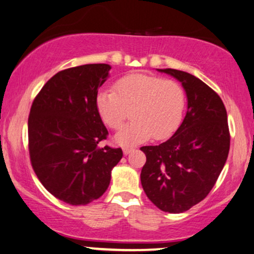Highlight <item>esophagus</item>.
I'll list each match as a JSON object with an SVG mask.
<instances>
[{
    "instance_id": "esophagus-1",
    "label": "esophagus",
    "mask_w": 254,
    "mask_h": 254,
    "mask_svg": "<svg viewBox=\"0 0 254 254\" xmlns=\"http://www.w3.org/2000/svg\"><path fill=\"white\" fill-rule=\"evenodd\" d=\"M132 151H133V148H130V147H125V148H124V154L125 155H128Z\"/></svg>"
}]
</instances>
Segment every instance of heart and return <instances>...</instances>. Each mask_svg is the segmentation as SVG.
I'll use <instances>...</instances> for the list:
<instances>
[{
	"label": "heart",
	"instance_id": "b5f03b06",
	"mask_svg": "<svg viewBox=\"0 0 254 254\" xmlns=\"http://www.w3.org/2000/svg\"><path fill=\"white\" fill-rule=\"evenodd\" d=\"M99 117L106 126L118 129L130 109L133 121L115 134V142L135 146L153 135L164 140L180 126L186 107L185 90L177 81L146 74L122 77L113 90H100L95 98Z\"/></svg>",
	"mask_w": 254,
	"mask_h": 254
}]
</instances>
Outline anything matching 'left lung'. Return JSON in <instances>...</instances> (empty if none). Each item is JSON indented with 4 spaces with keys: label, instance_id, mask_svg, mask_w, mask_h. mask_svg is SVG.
Here are the masks:
<instances>
[{
    "label": "left lung",
    "instance_id": "8db88e82",
    "mask_svg": "<svg viewBox=\"0 0 254 254\" xmlns=\"http://www.w3.org/2000/svg\"><path fill=\"white\" fill-rule=\"evenodd\" d=\"M177 79L187 96L184 121L167 141L141 147V185L161 211L183 213L213 189L230 151L227 113L220 96L194 75L158 69Z\"/></svg>",
    "mask_w": 254,
    "mask_h": 254
}]
</instances>
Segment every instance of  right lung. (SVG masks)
Instances as JSON below:
<instances>
[{
  "label": "right lung",
  "mask_w": 254,
  "mask_h": 254,
  "mask_svg": "<svg viewBox=\"0 0 254 254\" xmlns=\"http://www.w3.org/2000/svg\"><path fill=\"white\" fill-rule=\"evenodd\" d=\"M111 68L92 64L59 71L31 106V166L45 189L69 205L99 199L122 158L121 148L99 146L108 130L96 112L95 98Z\"/></svg>",
  "instance_id": "1"
}]
</instances>
